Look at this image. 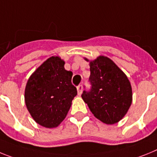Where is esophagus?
<instances>
[{
  "mask_svg": "<svg viewBox=\"0 0 157 157\" xmlns=\"http://www.w3.org/2000/svg\"><path fill=\"white\" fill-rule=\"evenodd\" d=\"M77 93H78V95H81V93H82V89H83L82 85H78V86L77 87Z\"/></svg>",
  "mask_w": 157,
  "mask_h": 157,
  "instance_id": "1",
  "label": "esophagus"
}]
</instances>
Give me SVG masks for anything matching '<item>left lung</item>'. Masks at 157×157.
Listing matches in <instances>:
<instances>
[{
    "label": "left lung",
    "instance_id": "left-lung-1",
    "mask_svg": "<svg viewBox=\"0 0 157 157\" xmlns=\"http://www.w3.org/2000/svg\"><path fill=\"white\" fill-rule=\"evenodd\" d=\"M89 65L92 87L88 92L84 91L81 97L95 118L108 125L117 123L126 115L132 103L130 82L107 57L99 56Z\"/></svg>",
    "mask_w": 157,
    "mask_h": 157
}]
</instances>
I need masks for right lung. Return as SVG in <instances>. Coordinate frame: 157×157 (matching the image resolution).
Listing matches in <instances>:
<instances>
[{
  "label": "right lung",
  "instance_id": "obj_1",
  "mask_svg": "<svg viewBox=\"0 0 157 157\" xmlns=\"http://www.w3.org/2000/svg\"><path fill=\"white\" fill-rule=\"evenodd\" d=\"M64 65L61 58L50 57L31 75L26 84L27 108L35 122L46 128L59 126L77 95L71 82L73 73L65 70Z\"/></svg>",
  "mask_w": 157,
  "mask_h": 157
}]
</instances>
